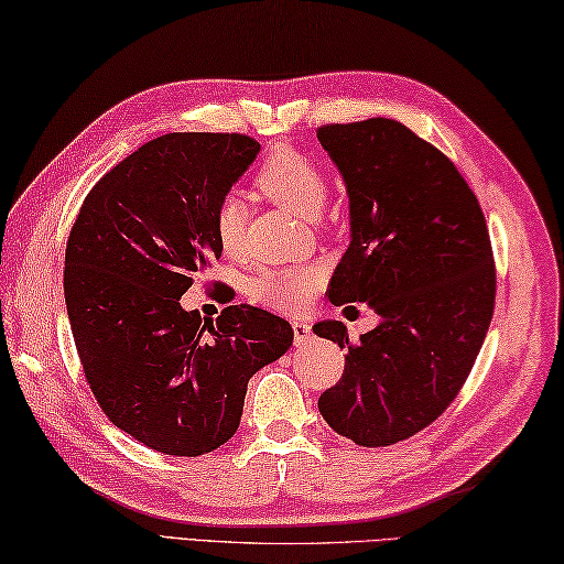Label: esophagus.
Instances as JSON below:
<instances>
[{"label": "esophagus", "mask_w": 564, "mask_h": 564, "mask_svg": "<svg viewBox=\"0 0 564 564\" xmlns=\"http://www.w3.org/2000/svg\"><path fill=\"white\" fill-rule=\"evenodd\" d=\"M292 332H294V346H304L312 336L310 324H304V322H292Z\"/></svg>", "instance_id": "34e87169"}]
</instances>
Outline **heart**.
<instances>
[{
	"label": "heart",
	"mask_w": 564,
	"mask_h": 564,
	"mask_svg": "<svg viewBox=\"0 0 564 564\" xmlns=\"http://www.w3.org/2000/svg\"><path fill=\"white\" fill-rule=\"evenodd\" d=\"M264 198L302 218H314L324 208L328 182L314 159L296 150H278L264 159L254 176ZM246 204L238 196H226L216 208V238L226 254H238L246 246ZM318 286L314 270H268L252 282L250 292L260 304L274 312L296 314L312 304Z\"/></svg>",
	"instance_id": "obj_1"
}]
</instances>
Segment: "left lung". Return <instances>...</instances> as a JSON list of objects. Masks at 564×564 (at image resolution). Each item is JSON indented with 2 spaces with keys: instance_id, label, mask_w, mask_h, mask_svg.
Here are the masks:
<instances>
[{
  "instance_id": "left-lung-1",
  "label": "left lung",
  "mask_w": 564,
  "mask_h": 564,
  "mask_svg": "<svg viewBox=\"0 0 564 564\" xmlns=\"http://www.w3.org/2000/svg\"><path fill=\"white\" fill-rule=\"evenodd\" d=\"M316 137L344 176L350 218L328 300L380 316L358 341L341 322L314 324L346 348L318 412L360 447H388L437 420L469 378L494 316L491 240L464 176L402 122L324 124Z\"/></svg>"
}]
</instances>
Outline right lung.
Segmentation results:
<instances>
[{
    "instance_id": "obj_1",
    "label": "right lung",
    "mask_w": 564,
    "mask_h": 564,
    "mask_svg": "<svg viewBox=\"0 0 564 564\" xmlns=\"http://www.w3.org/2000/svg\"><path fill=\"white\" fill-rule=\"evenodd\" d=\"M258 152L246 134L156 137L93 186L70 228L63 292L85 380L115 427L162 454L226 444L248 380L292 346L290 322L258 306L216 322L182 306L220 258L216 208Z\"/></svg>"
}]
</instances>
